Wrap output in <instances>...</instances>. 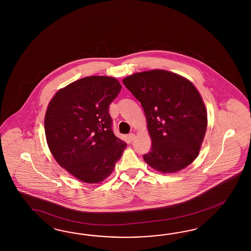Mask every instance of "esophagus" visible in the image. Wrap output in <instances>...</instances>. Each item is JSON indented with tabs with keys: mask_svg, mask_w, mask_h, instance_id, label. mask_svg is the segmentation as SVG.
<instances>
[{
	"mask_svg": "<svg viewBox=\"0 0 251 251\" xmlns=\"http://www.w3.org/2000/svg\"><path fill=\"white\" fill-rule=\"evenodd\" d=\"M129 140L130 142H132V141H134V139H135V134L134 133H129Z\"/></svg>",
	"mask_w": 251,
	"mask_h": 251,
	"instance_id": "34e87169",
	"label": "esophagus"
}]
</instances>
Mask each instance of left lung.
I'll list each match as a JSON object with an SVG mask.
<instances>
[{
    "instance_id": "obj_1",
    "label": "left lung",
    "mask_w": 251,
    "mask_h": 251,
    "mask_svg": "<svg viewBox=\"0 0 251 251\" xmlns=\"http://www.w3.org/2000/svg\"><path fill=\"white\" fill-rule=\"evenodd\" d=\"M123 84L143 106L151 149L145 163L162 174L184 169L199 154L207 127V112L195 85L163 69L138 72Z\"/></svg>"
}]
</instances>
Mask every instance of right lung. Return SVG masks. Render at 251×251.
Instances as JSON below:
<instances>
[{
	"instance_id": "right-lung-1",
	"label": "right lung",
	"mask_w": 251,
	"mask_h": 251,
	"mask_svg": "<svg viewBox=\"0 0 251 251\" xmlns=\"http://www.w3.org/2000/svg\"><path fill=\"white\" fill-rule=\"evenodd\" d=\"M121 89L115 77L86 76L60 88L48 103V148L56 163L81 182H103L127 146L114 135L108 113Z\"/></svg>"
}]
</instances>
